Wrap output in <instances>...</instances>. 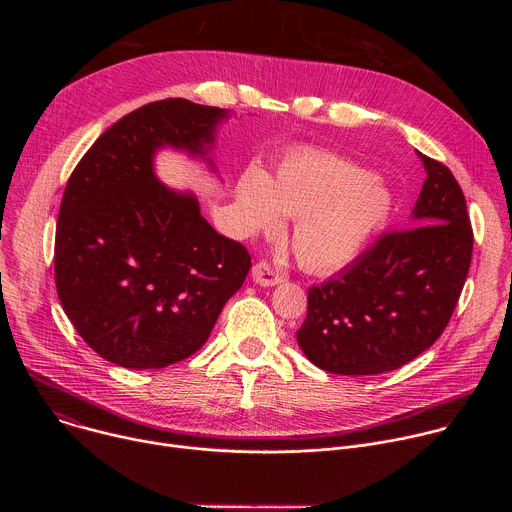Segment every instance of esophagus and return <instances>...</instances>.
<instances>
[{
  "mask_svg": "<svg viewBox=\"0 0 512 512\" xmlns=\"http://www.w3.org/2000/svg\"><path fill=\"white\" fill-rule=\"evenodd\" d=\"M253 281L263 285V287H269V285H277L283 281V275L277 273L267 261H259L253 265Z\"/></svg>",
  "mask_w": 512,
  "mask_h": 512,
  "instance_id": "obj_1",
  "label": "esophagus"
}]
</instances>
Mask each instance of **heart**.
Here are the masks:
<instances>
[{
    "instance_id": "heart-1",
    "label": "heart",
    "mask_w": 512,
    "mask_h": 512,
    "mask_svg": "<svg viewBox=\"0 0 512 512\" xmlns=\"http://www.w3.org/2000/svg\"><path fill=\"white\" fill-rule=\"evenodd\" d=\"M241 229L273 233L294 218L291 247L316 273L350 265L387 227L395 208L391 188L342 156L322 150L287 154L273 176L249 170L237 184Z\"/></svg>"
}]
</instances>
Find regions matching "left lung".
Here are the masks:
<instances>
[{
  "instance_id": "1",
  "label": "left lung",
  "mask_w": 512,
  "mask_h": 512,
  "mask_svg": "<svg viewBox=\"0 0 512 512\" xmlns=\"http://www.w3.org/2000/svg\"><path fill=\"white\" fill-rule=\"evenodd\" d=\"M419 158L427 178L407 229L308 289L298 344L322 371H395L440 338L456 310L474 245L466 198L442 162Z\"/></svg>"
}]
</instances>
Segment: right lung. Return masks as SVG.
Returning a JSON list of instances; mask_svg holds the SVG:
<instances>
[{"instance_id":"obj_1","label":"right lung","mask_w":512,"mask_h":512,"mask_svg":"<svg viewBox=\"0 0 512 512\" xmlns=\"http://www.w3.org/2000/svg\"><path fill=\"white\" fill-rule=\"evenodd\" d=\"M227 117L186 99L148 103L113 123L68 178L56 291L81 338L119 367L164 369L192 356L251 269L247 249L206 223L194 194L154 174L160 148L204 158Z\"/></svg>"}]
</instances>
